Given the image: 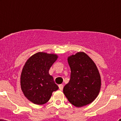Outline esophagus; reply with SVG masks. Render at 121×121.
Listing matches in <instances>:
<instances>
[{
    "label": "esophagus",
    "mask_w": 121,
    "mask_h": 121,
    "mask_svg": "<svg viewBox=\"0 0 121 121\" xmlns=\"http://www.w3.org/2000/svg\"><path fill=\"white\" fill-rule=\"evenodd\" d=\"M63 86H64V85H63V84H60V85H58L59 89L61 90V91H62V90H63Z\"/></svg>",
    "instance_id": "esophagus-1"
}]
</instances>
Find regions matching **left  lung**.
<instances>
[{
  "label": "left lung",
  "mask_w": 121,
  "mask_h": 121,
  "mask_svg": "<svg viewBox=\"0 0 121 121\" xmlns=\"http://www.w3.org/2000/svg\"><path fill=\"white\" fill-rule=\"evenodd\" d=\"M71 69L70 80L63 92L68 101L76 107L91 103L98 95L101 77L92 60L84 52L68 57Z\"/></svg>",
  "instance_id": "left-lung-1"
}]
</instances>
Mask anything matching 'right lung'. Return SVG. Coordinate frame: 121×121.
<instances>
[{
	"mask_svg": "<svg viewBox=\"0 0 121 121\" xmlns=\"http://www.w3.org/2000/svg\"><path fill=\"white\" fill-rule=\"evenodd\" d=\"M58 56L54 54L39 52L27 60L20 77V85L24 96L37 105L48 102L58 86L48 73Z\"/></svg>",
	"mask_w": 121,
	"mask_h": 121,
	"instance_id": "obj_1",
	"label": "right lung"
}]
</instances>
